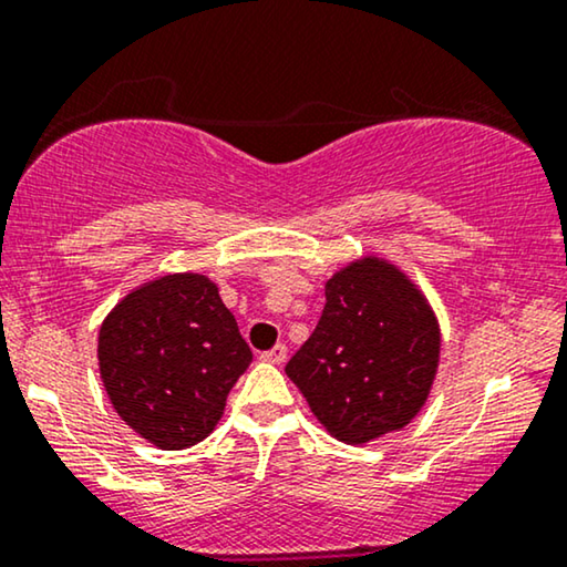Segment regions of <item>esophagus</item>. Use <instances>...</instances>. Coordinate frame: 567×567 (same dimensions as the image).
Segmentation results:
<instances>
[{"label": "esophagus", "instance_id": "1", "mask_svg": "<svg viewBox=\"0 0 567 567\" xmlns=\"http://www.w3.org/2000/svg\"><path fill=\"white\" fill-rule=\"evenodd\" d=\"M260 359L268 361V363H284V359H286V346H284V343H276L274 348H270V351H262Z\"/></svg>", "mask_w": 567, "mask_h": 567}]
</instances>
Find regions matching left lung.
<instances>
[{"label": "left lung", "instance_id": "left-lung-1", "mask_svg": "<svg viewBox=\"0 0 567 567\" xmlns=\"http://www.w3.org/2000/svg\"><path fill=\"white\" fill-rule=\"evenodd\" d=\"M324 309L286 374L346 444L408 425L429 398L441 336L429 301L379 258L355 260L324 284Z\"/></svg>", "mask_w": 567, "mask_h": 567}]
</instances>
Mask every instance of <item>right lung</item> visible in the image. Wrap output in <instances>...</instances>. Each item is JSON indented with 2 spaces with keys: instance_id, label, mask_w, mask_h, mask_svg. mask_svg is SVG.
<instances>
[{
  "instance_id": "right-lung-1",
  "label": "right lung",
  "mask_w": 567,
  "mask_h": 567,
  "mask_svg": "<svg viewBox=\"0 0 567 567\" xmlns=\"http://www.w3.org/2000/svg\"><path fill=\"white\" fill-rule=\"evenodd\" d=\"M100 377L115 413L159 449L204 441L252 351L216 284L162 276L131 291L97 338Z\"/></svg>"
}]
</instances>
